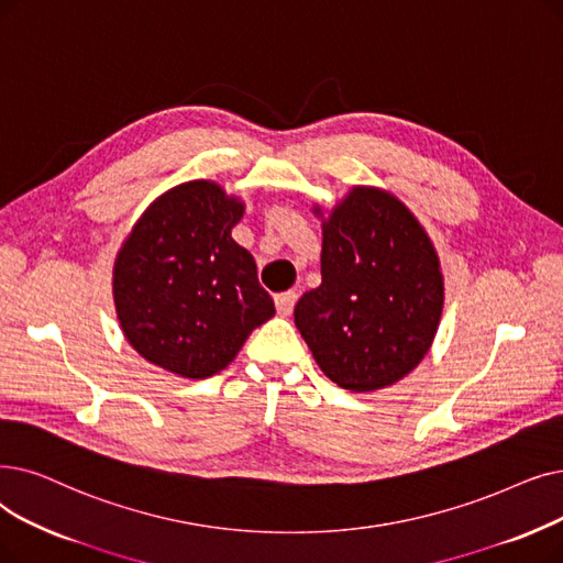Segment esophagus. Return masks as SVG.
Returning a JSON list of instances; mask_svg holds the SVG:
<instances>
[{"label": "esophagus", "instance_id": "34e87169", "mask_svg": "<svg viewBox=\"0 0 563 563\" xmlns=\"http://www.w3.org/2000/svg\"><path fill=\"white\" fill-rule=\"evenodd\" d=\"M274 299H276V310H278V314L287 317L291 310H295V303H297V291L287 289V291H280V295H276Z\"/></svg>", "mask_w": 563, "mask_h": 563}]
</instances>
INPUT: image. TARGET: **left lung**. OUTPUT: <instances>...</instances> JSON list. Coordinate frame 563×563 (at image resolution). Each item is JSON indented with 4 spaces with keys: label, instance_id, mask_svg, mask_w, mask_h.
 Wrapping results in <instances>:
<instances>
[{
    "label": "left lung",
    "instance_id": "8db88e82",
    "mask_svg": "<svg viewBox=\"0 0 563 563\" xmlns=\"http://www.w3.org/2000/svg\"><path fill=\"white\" fill-rule=\"evenodd\" d=\"M322 221V285L299 299L295 324L322 373L371 394L409 375L430 352L444 310L434 243L405 202L352 186Z\"/></svg>",
    "mask_w": 563,
    "mask_h": 563
}]
</instances>
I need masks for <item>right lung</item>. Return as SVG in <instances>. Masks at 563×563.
I'll return each mask as SVG.
<instances>
[{
	"instance_id": "obj_1",
	"label": "right lung",
	"mask_w": 563,
	"mask_h": 563,
	"mask_svg": "<svg viewBox=\"0 0 563 563\" xmlns=\"http://www.w3.org/2000/svg\"><path fill=\"white\" fill-rule=\"evenodd\" d=\"M243 211L209 179L169 188L142 211L112 266L117 320L142 358L205 379L276 314L253 255L232 239Z\"/></svg>"
}]
</instances>
